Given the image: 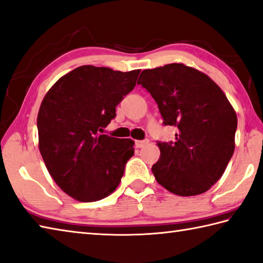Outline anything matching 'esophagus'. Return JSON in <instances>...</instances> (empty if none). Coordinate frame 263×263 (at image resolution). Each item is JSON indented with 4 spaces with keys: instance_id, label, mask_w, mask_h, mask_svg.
<instances>
[{
    "instance_id": "1",
    "label": "esophagus",
    "mask_w": 263,
    "mask_h": 263,
    "mask_svg": "<svg viewBox=\"0 0 263 263\" xmlns=\"http://www.w3.org/2000/svg\"><path fill=\"white\" fill-rule=\"evenodd\" d=\"M148 143H149V140H147V139H146V140H137L136 141V147L137 148H142V147H145L146 145H148Z\"/></svg>"
}]
</instances>
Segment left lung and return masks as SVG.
Returning <instances> with one entry per match:
<instances>
[{
	"instance_id": "obj_1",
	"label": "left lung",
	"mask_w": 263,
	"mask_h": 263,
	"mask_svg": "<svg viewBox=\"0 0 263 263\" xmlns=\"http://www.w3.org/2000/svg\"><path fill=\"white\" fill-rule=\"evenodd\" d=\"M158 105L176 142H157L161 157L152 171L178 196L203 194L222 177L235 151L237 115L210 77L183 64L142 70L138 80Z\"/></svg>"
}]
</instances>
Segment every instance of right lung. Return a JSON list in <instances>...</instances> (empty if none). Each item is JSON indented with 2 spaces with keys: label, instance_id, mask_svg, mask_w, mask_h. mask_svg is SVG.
<instances>
[{
  "label": "right lung",
  "instance_id": "right-lung-1",
  "mask_svg": "<svg viewBox=\"0 0 263 263\" xmlns=\"http://www.w3.org/2000/svg\"><path fill=\"white\" fill-rule=\"evenodd\" d=\"M139 73L81 66L60 77L43 98L40 153L55 183L79 202H96L114 192L135 154L131 139L101 132L135 89Z\"/></svg>",
  "mask_w": 263,
  "mask_h": 263
}]
</instances>
